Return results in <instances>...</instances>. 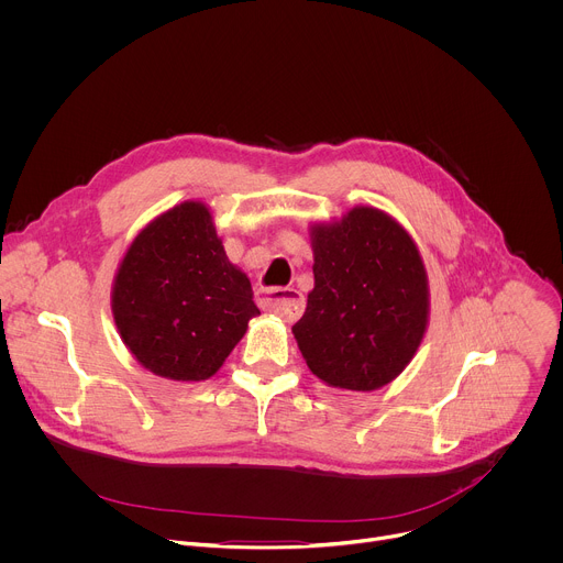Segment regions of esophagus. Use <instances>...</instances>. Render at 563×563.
<instances>
[{
	"label": "esophagus",
	"instance_id": "34e87169",
	"mask_svg": "<svg viewBox=\"0 0 563 563\" xmlns=\"http://www.w3.org/2000/svg\"><path fill=\"white\" fill-rule=\"evenodd\" d=\"M263 305L287 322L298 320V316L305 311V298L298 289H272L263 296Z\"/></svg>",
	"mask_w": 563,
	"mask_h": 563
}]
</instances>
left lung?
I'll return each instance as SVG.
<instances>
[{
  "instance_id": "obj_1",
  "label": "left lung",
  "mask_w": 563,
  "mask_h": 563,
  "mask_svg": "<svg viewBox=\"0 0 563 563\" xmlns=\"http://www.w3.org/2000/svg\"><path fill=\"white\" fill-rule=\"evenodd\" d=\"M313 278L294 338L309 371L333 388L371 393L415 357L430 313L423 258L386 212L357 206L311 228Z\"/></svg>"
}]
</instances>
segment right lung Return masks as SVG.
<instances>
[{
  "label": "right lung",
  "instance_id": "1",
  "mask_svg": "<svg viewBox=\"0 0 563 563\" xmlns=\"http://www.w3.org/2000/svg\"><path fill=\"white\" fill-rule=\"evenodd\" d=\"M250 278L228 261L212 214L184 201L129 245L113 278L115 329L133 357L173 382L212 377L258 316Z\"/></svg>",
  "mask_w": 563,
  "mask_h": 563
}]
</instances>
